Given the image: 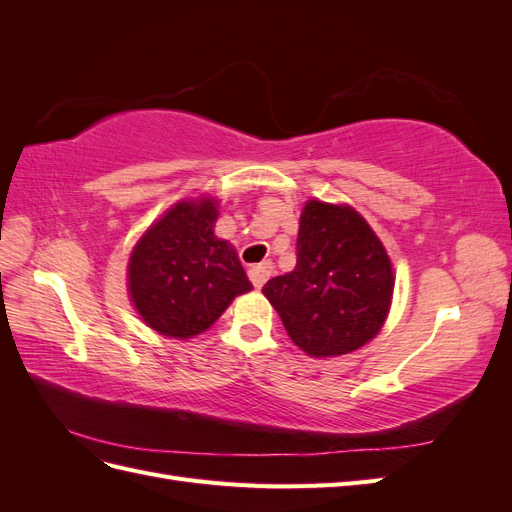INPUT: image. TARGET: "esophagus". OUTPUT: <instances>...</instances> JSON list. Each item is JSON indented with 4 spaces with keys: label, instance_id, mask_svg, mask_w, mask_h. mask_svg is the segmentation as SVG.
<instances>
[{
    "label": "esophagus",
    "instance_id": "obj_1",
    "mask_svg": "<svg viewBox=\"0 0 512 512\" xmlns=\"http://www.w3.org/2000/svg\"><path fill=\"white\" fill-rule=\"evenodd\" d=\"M271 273H273V262H269V260L260 262V265H254V267H250V271H247V275H250V282L256 288H262V284L269 280Z\"/></svg>",
    "mask_w": 512,
    "mask_h": 512
}]
</instances>
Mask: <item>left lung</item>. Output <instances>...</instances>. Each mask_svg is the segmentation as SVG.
Returning <instances> with one entry per match:
<instances>
[{
  "label": "left lung",
  "mask_w": 512,
  "mask_h": 512,
  "mask_svg": "<svg viewBox=\"0 0 512 512\" xmlns=\"http://www.w3.org/2000/svg\"><path fill=\"white\" fill-rule=\"evenodd\" d=\"M290 339L312 356L348 354L384 324L393 269L384 245L352 207L309 200L301 213L297 267L262 288Z\"/></svg>",
  "instance_id": "left-lung-1"
}]
</instances>
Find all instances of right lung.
<instances>
[{
	"label": "right lung",
	"mask_w": 512,
	"mask_h": 512,
	"mask_svg": "<svg viewBox=\"0 0 512 512\" xmlns=\"http://www.w3.org/2000/svg\"><path fill=\"white\" fill-rule=\"evenodd\" d=\"M211 198L181 200L136 243L130 297L151 329L188 339L207 331L237 294L252 290L235 247L213 235Z\"/></svg>",
	"instance_id": "add662e5"
}]
</instances>
